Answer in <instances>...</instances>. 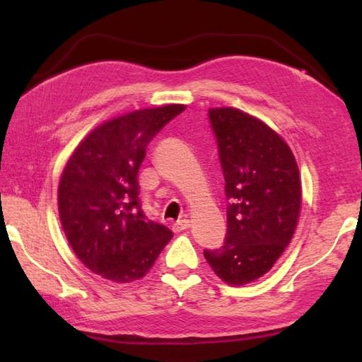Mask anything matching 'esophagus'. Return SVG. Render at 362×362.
Instances as JSON below:
<instances>
[{"mask_svg":"<svg viewBox=\"0 0 362 362\" xmlns=\"http://www.w3.org/2000/svg\"><path fill=\"white\" fill-rule=\"evenodd\" d=\"M189 228V221L188 219H182V221H177L173 224V232L174 233H180L183 230Z\"/></svg>","mask_w":362,"mask_h":362,"instance_id":"34e87169","label":"esophagus"}]
</instances>
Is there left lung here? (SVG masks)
<instances>
[{
  "label": "left lung",
  "instance_id": "left-lung-1",
  "mask_svg": "<svg viewBox=\"0 0 362 362\" xmlns=\"http://www.w3.org/2000/svg\"><path fill=\"white\" fill-rule=\"evenodd\" d=\"M209 118L228 204L224 245L204 257L221 280L241 286L271 271L288 247L302 185L289 146L263 121L232 107L210 109Z\"/></svg>",
  "mask_w": 362,
  "mask_h": 362
}]
</instances>
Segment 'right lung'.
<instances>
[{
	"mask_svg": "<svg viewBox=\"0 0 362 362\" xmlns=\"http://www.w3.org/2000/svg\"><path fill=\"white\" fill-rule=\"evenodd\" d=\"M183 110L169 104L113 118L68 160L59 183L60 222L91 272L117 283L141 279L173 238L168 227L144 216L136 177L152 138Z\"/></svg>",
	"mask_w": 362,
	"mask_h": 362,
	"instance_id": "add662e5",
	"label": "right lung"
}]
</instances>
